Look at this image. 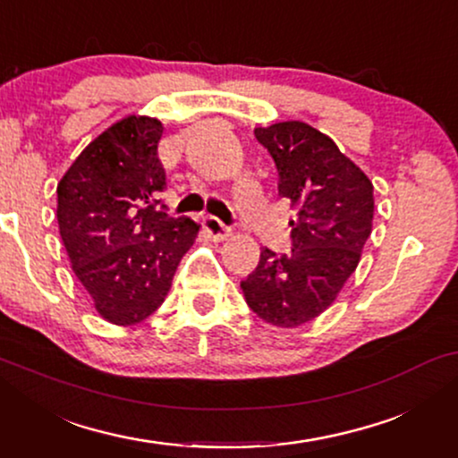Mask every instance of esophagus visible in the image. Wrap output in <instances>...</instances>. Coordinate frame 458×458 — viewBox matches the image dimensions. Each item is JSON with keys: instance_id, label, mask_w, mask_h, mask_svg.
<instances>
[{"instance_id": "34e87169", "label": "esophagus", "mask_w": 458, "mask_h": 458, "mask_svg": "<svg viewBox=\"0 0 458 458\" xmlns=\"http://www.w3.org/2000/svg\"><path fill=\"white\" fill-rule=\"evenodd\" d=\"M204 229H206V233H208L215 242L227 240V237L233 233V229H231L229 225H225L223 221H218L216 216H206L204 218Z\"/></svg>"}]
</instances>
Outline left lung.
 Segmentation results:
<instances>
[{
  "label": "left lung",
  "instance_id": "obj_1",
  "mask_svg": "<svg viewBox=\"0 0 458 458\" xmlns=\"http://www.w3.org/2000/svg\"><path fill=\"white\" fill-rule=\"evenodd\" d=\"M273 156L279 196L298 210L292 252L262 248L242 281L250 309L277 327H298L327 310L359 267L373 229V183L334 140L300 121L254 129Z\"/></svg>",
  "mask_w": 458,
  "mask_h": 458
}]
</instances>
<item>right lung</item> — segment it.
Masks as SVG:
<instances>
[{"instance_id": "obj_1", "label": "right lung", "mask_w": 458, "mask_h": 458, "mask_svg": "<svg viewBox=\"0 0 458 458\" xmlns=\"http://www.w3.org/2000/svg\"><path fill=\"white\" fill-rule=\"evenodd\" d=\"M158 118L131 114L98 135L58 183V227L99 317L135 325L165 302L199 225L158 208L166 173Z\"/></svg>"}]
</instances>
